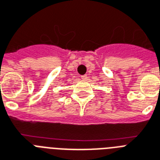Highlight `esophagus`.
I'll return each mask as SVG.
<instances>
[{
	"mask_svg": "<svg viewBox=\"0 0 160 160\" xmlns=\"http://www.w3.org/2000/svg\"><path fill=\"white\" fill-rule=\"evenodd\" d=\"M81 78L82 79H87L88 78V76H87V75H82Z\"/></svg>",
	"mask_w": 160,
	"mask_h": 160,
	"instance_id": "34e87169",
	"label": "esophagus"
}]
</instances>
